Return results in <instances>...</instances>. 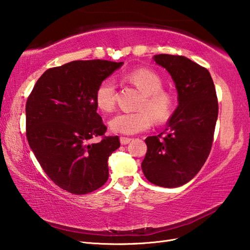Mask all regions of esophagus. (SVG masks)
Wrapping results in <instances>:
<instances>
[{
    "instance_id": "esophagus-1",
    "label": "esophagus",
    "mask_w": 250,
    "mask_h": 250,
    "mask_svg": "<svg viewBox=\"0 0 250 250\" xmlns=\"http://www.w3.org/2000/svg\"><path fill=\"white\" fill-rule=\"evenodd\" d=\"M132 141V139H129V137H124V136H121L120 137V143H121V145H126V144H129V143Z\"/></svg>"
}]
</instances>
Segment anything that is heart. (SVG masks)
I'll list each match as a JSON object with an SVG mask.
<instances>
[{
    "instance_id": "1",
    "label": "heart",
    "mask_w": 250,
    "mask_h": 250,
    "mask_svg": "<svg viewBox=\"0 0 250 250\" xmlns=\"http://www.w3.org/2000/svg\"><path fill=\"white\" fill-rule=\"evenodd\" d=\"M126 81L140 90L143 99L134 113H120L108 121L109 129L115 133L132 135L150 128L152 118L157 122L166 121L174 107L173 97L162 90V79L156 72L140 68L128 74ZM117 84L113 78H106L99 84L95 91V104L98 107L109 113L115 108Z\"/></svg>"
}]
</instances>
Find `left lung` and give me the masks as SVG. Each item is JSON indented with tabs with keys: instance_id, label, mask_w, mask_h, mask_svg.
<instances>
[{
	"instance_id": "1",
	"label": "left lung",
	"mask_w": 250,
	"mask_h": 250,
	"mask_svg": "<svg viewBox=\"0 0 250 250\" xmlns=\"http://www.w3.org/2000/svg\"><path fill=\"white\" fill-rule=\"evenodd\" d=\"M177 90L178 106L163 137L148 136L142 162L145 177L156 186L176 188L190 182L209 155L218 117L214 82L205 67L183 56L156 55Z\"/></svg>"
}]
</instances>
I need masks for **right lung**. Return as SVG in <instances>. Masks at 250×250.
<instances>
[{"instance_id":"right-lung-1","label":"right lung","mask_w":250,"mask_h":250,"mask_svg":"<svg viewBox=\"0 0 250 250\" xmlns=\"http://www.w3.org/2000/svg\"><path fill=\"white\" fill-rule=\"evenodd\" d=\"M124 62L73 61L49 68L32 90L25 105L26 139L48 177L73 194L99 189L108 179V157L120 147L97 113L99 84Z\"/></svg>"}]
</instances>
